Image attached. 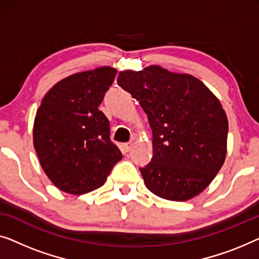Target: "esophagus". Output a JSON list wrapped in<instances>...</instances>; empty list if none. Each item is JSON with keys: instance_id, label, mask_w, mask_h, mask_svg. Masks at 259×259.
<instances>
[{"instance_id": "34e87169", "label": "esophagus", "mask_w": 259, "mask_h": 259, "mask_svg": "<svg viewBox=\"0 0 259 259\" xmlns=\"http://www.w3.org/2000/svg\"><path fill=\"white\" fill-rule=\"evenodd\" d=\"M131 147H133V144L131 143H124L122 147V150H123V154H128V152L131 150Z\"/></svg>"}]
</instances>
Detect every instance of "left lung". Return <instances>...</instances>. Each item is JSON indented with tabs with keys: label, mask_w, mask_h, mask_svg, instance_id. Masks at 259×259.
Wrapping results in <instances>:
<instances>
[{
	"label": "left lung",
	"mask_w": 259,
	"mask_h": 259,
	"mask_svg": "<svg viewBox=\"0 0 259 259\" xmlns=\"http://www.w3.org/2000/svg\"><path fill=\"white\" fill-rule=\"evenodd\" d=\"M117 83L140 102L152 130L154 155L140 167L145 187L176 202L201 194L227 156L229 123L220 100L192 75L159 65L121 71Z\"/></svg>",
	"instance_id": "left-lung-1"
}]
</instances>
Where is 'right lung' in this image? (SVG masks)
Segmentation results:
<instances>
[{"label":"right lung","mask_w":259,"mask_h":259,"mask_svg":"<svg viewBox=\"0 0 259 259\" xmlns=\"http://www.w3.org/2000/svg\"><path fill=\"white\" fill-rule=\"evenodd\" d=\"M116 72L100 67L68 76L45 95L37 109L34 148L43 171L62 191L96 190L122 159L110 140L108 118L98 109Z\"/></svg>","instance_id":"add662e5"}]
</instances>
